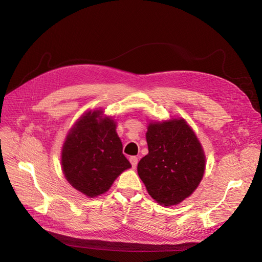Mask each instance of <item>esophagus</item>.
I'll return each instance as SVG.
<instances>
[{
  "instance_id": "esophagus-1",
  "label": "esophagus",
  "mask_w": 262,
  "mask_h": 262,
  "mask_svg": "<svg viewBox=\"0 0 262 262\" xmlns=\"http://www.w3.org/2000/svg\"><path fill=\"white\" fill-rule=\"evenodd\" d=\"M130 163H131V165H132V167L136 168L137 165H138V157L131 156V157H130Z\"/></svg>"
}]
</instances>
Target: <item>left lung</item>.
Segmentation results:
<instances>
[{
	"label": "left lung",
	"instance_id": "obj_1",
	"mask_svg": "<svg viewBox=\"0 0 262 262\" xmlns=\"http://www.w3.org/2000/svg\"><path fill=\"white\" fill-rule=\"evenodd\" d=\"M146 142L148 154L138 164V173L148 194L164 207L191 195L205 169L203 148L184 119L150 122Z\"/></svg>",
	"mask_w": 262,
	"mask_h": 262
}]
</instances>
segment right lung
Wrapping results in <instances>:
<instances>
[{
	"instance_id": "1",
	"label": "right lung",
	"mask_w": 262,
	"mask_h": 262,
	"mask_svg": "<svg viewBox=\"0 0 262 262\" xmlns=\"http://www.w3.org/2000/svg\"><path fill=\"white\" fill-rule=\"evenodd\" d=\"M101 110L85 113L70 130L62 147V170L71 186L89 198L105 193L131 167L122 153L116 122Z\"/></svg>"
}]
</instances>
